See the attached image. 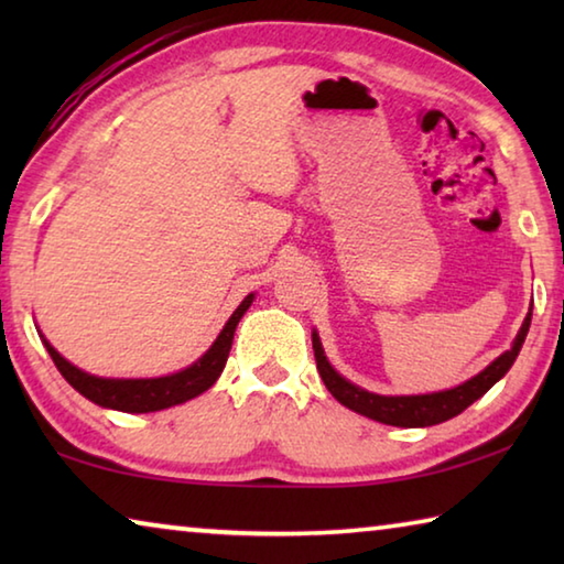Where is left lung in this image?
<instances>
[{
  "instance_id": "left-lung-1",
  "label": "left lung",
  "mask_w": 564,
  "mask_h": 564,
  "mask_svg": "<svg viewBox=\"0 0 564 564\" xmlns=\"http://www.w3.org/2000/svg\"><path fill=\"white\" fill-rule=\"evenodd\" d=\"M530 321H532V305H530L528 318L522 321V328L510 350H505L500 358H495L490 366L482 370V373L465 380L463 386L441 390V393H431V395H376L358 386H352L350 380H346L333 370L326 352H323L318 333H313V352H316V366L323 383H326L330 395L336 398L340 405H346L352 410V413H360L386 425L427 427V425L445 423V420L460 415L467 405H473L477 398H482L505 373H508L522 348L524 336H528Z\"/></svg>"
}]
</instances>
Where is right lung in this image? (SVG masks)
Returning a JSON list of instances; mask_svg holds the SVG:
<instances>
[{
  "mask_svg": "<svg viewBox=\"0 0 564 564\" xmlns=\"http://www.w3.org/2000/svg\"><path fill=\"white\" fill-rule=\"evenodd\" d=\"M251 303L253 293H248L241 305L231 313V318H228L224 330L218 333L214 346L208 348L194 366L164 378H99L72 366L69 360L62 358L59 352L52 348L50 340H44V346L50 350L54 366L59 368L66 383L74 390H79L84 398H89L91 403L121 410V413H154V410L186 403V400L202 395L204 390L216 383L228 360V350H231L238 321H241Z\"/></svg>",
  "mask_w": 564,
  "mask_h": 564,
  "instance_id": "add662e5",
  "label": "right lung"
}]
</instances>
